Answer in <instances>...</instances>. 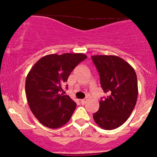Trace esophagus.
Returning a JSON list of instances; mask_svg holds the SVG:
<instances>
[{"label":"esophagus","mask_w":157,"mask_h":157,"mask_svg":"<svg viewBox=\"0 0 157 157\" xmlns=\"http://www.w3.org/2000/svg\"><path fill=\"white\" fill-rule=\"evenodd\" d=\"M80 103L82 105H84V104H86V100L85 99H80Z\"/></svg>","instance_id":"34e87169"}]
</instances>
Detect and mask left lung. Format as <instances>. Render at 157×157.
I'll list each match as a JSON object with an SVG mask.
<instances>
[{
	"mask_svg": "<svg viewBox=\"0 0 157 157\" xmlns=\"http://www.w3.org/2000/svg\"><path fill=\"white\" fill-rule=\"evenodd\" d=\"M92 60L99 74L101 86L109 94L99 102L93 119L103 129H115L127 121L135 107L138 95L135 71L115 55H93Z\"/></svg>",
	"mask_w": 157,
	"mask_h": 157,
	"instance_id": "obj_1",
	"label": "left lung"
}]
</instances>
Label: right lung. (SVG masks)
Returning a JSON list of instances; mask_svg holds the SVG:
<instances>
[{
  "mask_svg": "<svg viewBox=\"0 0 157 157\" xmlns=\"http://www.w3.org/2000/svg\"><path fill=\"white\" fill-rule=\"evenodd\" d=\"M87 56L82 53L45 55L29 71L26 80V94L30 110L44 126L58 128L71 118L77 104L61 93L70 74Z\"/></svg>",
  "mask_w": 157,
  "mask_h": 157,
  "instance_id": "1",
  "label": "right lung"
}]
</instances>
